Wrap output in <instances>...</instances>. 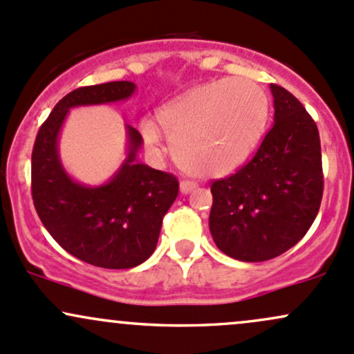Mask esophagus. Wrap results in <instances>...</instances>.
Returning <instances> with one entry per match:
<instances>
[{
	"label": "esophagus",
	"mask_w": 354,
	"mask_h": 354,
	"mask_svg": "<svg viewBox=\"0 0 354 354\" xmlns=\"http://www.w3.org/2000/svg\"><path fill=\"white\" fill-rule=\"evenodd\" d=\"M196 187H197V184H196V182H192V180H182L180 182V192L182 194L192 192Z\"/></svg>",
	"instance_id": "1"
}]
</instances>
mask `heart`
I'll use <instances>...</instances> for the list:
<instances>
[{"label":"heart","instance_id":"heart-1","mask_svg":"<svg viewBox=\"0 0 354 354\" xmlns=\"http://www.w3.org/2000/svg\"><path fill=\"white\" fill-rule=\"evenodd\" d=\"M270 101L248 79H216L192 87L157 113L160 128L174 143L177 162L189 174L219 177L250 158L268 123ZM148 145L160 143L150 121L142 124Z\"/></svg>","mask_w":354,"mask_h":354}]
</instances>
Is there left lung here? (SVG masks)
Returning <instances> with one entry per match:
<instances>
[{
    "label": "left lung",
    "mask_w": 354,
    "mask_h": 354,
    "mask_svg": "<svg viewBox=\"0 0 354 354\" xmlns=\"http://www.w3.org/2000/svg\"><path fill=\"white\" fill-rule=\"evenodd\" d=\"M273 127L254 157L211 185L209 230L239 261H267L297 245L313 226L324 189L321 140L294 94L270 84Z\"/></svg>",
    "instance_id": "left-lung-1"
}]
</instances>
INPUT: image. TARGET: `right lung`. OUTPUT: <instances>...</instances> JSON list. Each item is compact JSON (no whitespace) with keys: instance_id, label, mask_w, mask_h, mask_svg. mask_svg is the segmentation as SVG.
I'll use <instances>...</instances> for the list:
<instances>
[{"instance_id":"obj_1","label":"right lung","mask_w":354,"mask_h":354,"mask_svg":"<svg viewBox=\"0 0 354 354\" xmlns=\"http://www.w3.org/2000/svg\"><path fill=\"white\" fill-rule=\"evenodd\" d=\"M130 81L72 91L52 109L37 133L32 151V197L52 238L72 257L101 268H133L155 252L162 219L178 194L172 174L136 160L143 138L127 124L128 153L106 184H79L62 167L59 135L71 108L124 101Z\"/></svg>"}]
</instances>
